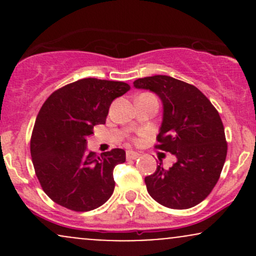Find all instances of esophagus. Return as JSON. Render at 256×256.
<instances>
[{
	"mask_svg": "<svg viewBox=\"0 0 256 256\" xmlns=\"http://www.w3.org/2000/svg\"><path fill=\"white\" fill-rule=\"evenodd\" d=\"M140 156V154L137 152H134V150L126 152V158H128V160H136V158H138Z\"/></svg>",
	"mask_w": 256,
	"mask_h": 256,
	"instance_id": "34e87169",
	"label": "esophagus"
}]
</instances>
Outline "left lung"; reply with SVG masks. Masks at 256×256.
Listing matches in <instances>:
<instances>
[{"mask_svg": "<svg viewBox=\"0 0 256 256\" xmlns=\"http://www.w3.org/2000/svg\"><path fill=\"white\" fill-rule=\"evenodd\" d=\"M136 89L156 94L162 102V122L156 148L177 158L172 167L146 177L149 195L173 210H186L210 195L224 166L228 144L218 110L198 88L170 76L134 82Z\"/></svg>", "mask_w": 256, "mask_h": 256, "instance_id": "left-lung-1", "label": "left lung"}]
</instances>
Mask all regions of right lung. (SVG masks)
I'll list each match as a JSON object with an SVG mask.
<instances>
[{"instance_id": "1", "label": "right lung", "mask_w": 256, "mask_h": 256, "mask_svg": "<svg viewBox=\"0 0 256 256\" xmlns=\"http://www.w3.org/2000/svg\"><path fill=\"white\" fill-rule=\"evenodd\" d=\"M130 90L122 82L84 78L52 94L38 113L31 136L34 172L55 204L88 212L114 192L113 170L125 162L124 149L98 155L88 152L86 138L104 124L110 106Z\"/></svg>"}]
</instances>
